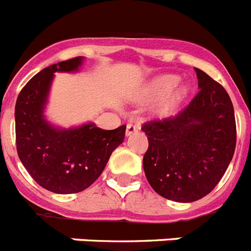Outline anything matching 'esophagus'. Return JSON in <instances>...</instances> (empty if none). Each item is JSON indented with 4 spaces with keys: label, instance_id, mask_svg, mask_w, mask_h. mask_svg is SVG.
<instances>
[{
    "label": "esophagus",
    "instance_id": "esophagus-1",
    "mask_svg": "<svg viewBox=\"0 0 251 251\" xmlns=\"http://www.w3.org/2000/svg\"><path fill=\"white\" fill-rule=\"evenodd\" d=\"M140 129V128L137 127L136 124H133V123H129V124H127V129H126V136H130V134H133V133H136L137 130Z\"/></svg>",
    "mask_w": 251,
    "mask_h": 251
}]
</instances>
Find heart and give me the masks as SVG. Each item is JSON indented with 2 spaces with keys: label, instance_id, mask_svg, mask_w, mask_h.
<instances>
[{
  "label": "heart",
  "instance_id": "1",
  "mask_svg": "<svg viewBox=\"0 0 251 251\" xmlns=\"http://www.w3.org/2000/svg\"><path fill=\"white\" fill-rule=\"evenodd\" d=\"M179 80L180 78L176 75H161L156 77L143 89L140 99L142 101H151L166 95L156 110L157 115H166L174 110L189 93L188 85L179 83Z\"/></svg>",
  "mask_w": 251,
  "mask_h": 251
}]
</instances>
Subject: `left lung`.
Instances as JSON below:
<instances>
[{"label":"left lung","instance_id":"left-lung-1","mask_svg":"<svg viewBox=\"0 0 251 251\" xmlns=\"http://www.w3.org/2000/svg\"><path fill=\"white\" fill-rule=\"evenodd\" d=\"M199 93L175 117L143 124L149 150L143 170L152 189L174 202L205 197L221 180L236 146V123L226 90L194 68Z\"/></svg>","mask_w":251,"mask_h":251}]
</instances>
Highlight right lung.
Returning <instances> with one entry per match:
<instances>
[{"label":"right lung","mask_w":251,"mask_h":251,"mask_svg":"<svg viewBox=\"0 0 251 251\" xmlns=\"http://www.w3.org/2000/svg\"><path fill=\"white\" fill-rule=\"evenodd\" d=\"M85 58L52 64L24 86L15 105L16 147L20 161L40 187L58 194L89 188L124 140L126 126L105 130L93 122L62 128L46 117L55 72H78Z\"/></svg>","instance_id":"right-lung-1"}]
</instances>
